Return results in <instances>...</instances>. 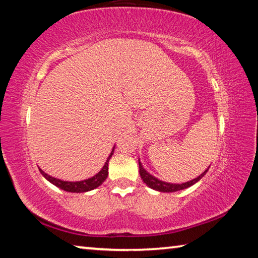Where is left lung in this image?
Instances as JSON below:
<instances>
[{
    "label": "left lung",
    "instance_id": "obj_1",
    "mask_svg": "<svg viewBox=\"0 0 258 258\" xmlns=\"http://www.w3.org/2000/svg\"><path fill=\"white\" fill-rule=\"evenodd\" d=\"M208 168L204 173L200 174L199 176L194 178V180L187 181V182H184V183H181V184H176V183H168V182L160 181L157 177H155L154 175H151L150 173H148L146 171L145 167H143L142 164L140 163V159H139V169H140V175H141L142 181L145 182L148 186L151 187V189L160 191V192H175V191L186 189V187H190L191 185H194L195 183H197L200 180V178L204 177L205 174L207 173Z\"/></svg>",
    "mask_w": 258,
    "mask_h": 258
}]
</instances>
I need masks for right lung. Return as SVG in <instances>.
<instances>
[{
    "mask_svg": "<svg viewBox=\"0 0 258 258\" xmlns=\"http://www.w3.org/2000/svg\"><path fill=\"white\" fill-rule=\"evenodd\" d=\"M113 150H115V147L112 148V150L110 152V155L106 160V163H104L103 167L100 169V172L98 174H95L94 176L90 177V178H86V180H83V181H76V182H71V181H62L60 180V178H56L49 175V174H46L43 169H40V172L43 176H44L47 181L52 184L60 187V189H62L67 192H76V194H81V192H87V191H91L95 189V187H98L102 184V183L106 181V178L108 176V164H109V160H110L111 156L113 154Z\"/></svg>",
    "mask_w": 258,
    "mask_h": 258,
    "instance_id": "1",
    "label": "right lung"
}]
</instances>
